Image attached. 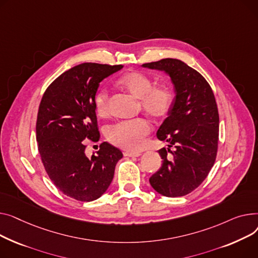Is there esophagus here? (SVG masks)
I'll use <instances>...</instances> for the list:
<instances>
[{
	"label": "esophagus",
	"mask_w": 258,
	"mask_h": 258,
	"mask_svg": "<svg viewBox=\"0 0 258 258\" xmlns=\"http://www.w3.org/2000/svg\"><path fill=\"white\" fill-rule=\"evenodd\" d=\"M124 155L126 157H140L142 153L140 152H124Z\"/></svg>",
	"instance_id": "obj_1"
}]
</instances>
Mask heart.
Segmentation results:
<instances>
[{
    "label": "heart",
    "mask_w": 258,
    "mask_h": 258,
    "mask_svg": "<svg viewBox=\"0 0 258 258\" xmlns=\"http://www.w3.org/2000/svg\"><path fill=\"white\" fill-rule=\"evenodd\" d=\"M119 83L134 97L141 99L142 108L154 116H163L168 113L174 102L173 92L166 86H153V81L148 75L141 72H130L119 79ZM94 105L99 115L108 114V93L106 87H100L94 97ZM149 120L133 118L118 122L107 130L109 141L127 151H139L146 143L151 131Z\"/></svg>",
    "instance_id": "heart-1"
}]
</instances>
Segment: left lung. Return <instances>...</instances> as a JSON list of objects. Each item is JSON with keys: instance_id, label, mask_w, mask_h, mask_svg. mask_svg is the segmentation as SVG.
Wrapping results in <instances>:
<instances>
[{"instance_id": "8db88e82", "label": "left lung", "mask_w": 258, "mask_h": 258, "mask_svg": "<svg viewBox=\"0 0 258 258\" xmlns=\"http://www.w3.org/2000/svg\"><path fill=\"white\" fill-rule=\"evenodd\" d=\"M143 68L164 72L175 89L168 117L157 130V139L169 143L158 151L162 164L150 184L165 197H181L198 187L216 160L219 141L217 102L203 76L178 59L165 58ZM174 145L175 150L169 148ZM172 158H167V152Z\"/></svg>"}]
</instances>
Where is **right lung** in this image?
Returning a JSON list of instances; mask_svg holds the SVG:
<instances>
[{
	"label": "right lung",
	"instance_id": "obj_1",
	"mask_svg": "<svg viewBox=\"0 0 258 258\" xmlns=\"http://www.w3.org/2000/svg\"><path fill=\"white\" fill-rule=\"evenodd\" d=\"M123 66L82 63L57 77L42 96L36 141L45 171L56 187L78 201H94L107 190L120 151L108 143L85 155V139L98 142L94 97L99 84Z\"/></svg>",
	"mask_w": 258,
	"mask_h": 258
}]
</instances>
